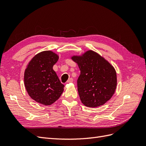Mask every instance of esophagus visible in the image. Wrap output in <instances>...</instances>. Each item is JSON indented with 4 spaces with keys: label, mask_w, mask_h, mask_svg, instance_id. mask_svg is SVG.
I'll list each match as a JSON object with an SVG mask.
<instances>
[{
    "label": "esophagus",
    "mask_w": 146,
    "mask_h": 146,
    "mask_svg": "<svg viewBox=\"0 0 146 146\" xmlns=\"http://www.w3.org/2000/svg\"><path fill=\"white\" fill-rule=\"evenodd\" d=\"M72 82H73V78H69V80L67 81V83H72Z\"/></svg>",
    "instance_id": "obj_1"
}]
</instances>
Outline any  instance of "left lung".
Returning a JSON list of instances; mask_svg holds the SVG:
<instances>
[{
  "mask_svg": "<svg viewBox=\"0 0 146 146\" xmlns=\"http://www.w3.org/2000/svg\"><path fill=\"white\" fill-rule=\"evenodd\" d=\"M72 60L80 70L77 87L82 104L92 108L105 104L116 88L117 76L113 66L92 50L82 56H73Z\"/></svg>",
  "mask_w": 146,
  "mask_h": 146,
  "instance_id": "obj_1",
  "label": "left lung"
}]
</instances>
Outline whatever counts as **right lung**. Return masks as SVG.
Masks as SVG:
<instances>
[{"instance_id": "add662e5", "label": "right lung", "mask_w": 146, "mask_h": 146, "mask_svg": "<svg viewBox=\"0 0 146 146\" xmlns=\"http://www.w3.org/2000/svg\"><path fill=\"white\" fill-rule=\"evenodd\" d=\"M58 56L43 51L31 60L24 72V84L29 95L38 103L50 105L58 100L64 90L53 66Z\"/></svg>"}]
</instances>
